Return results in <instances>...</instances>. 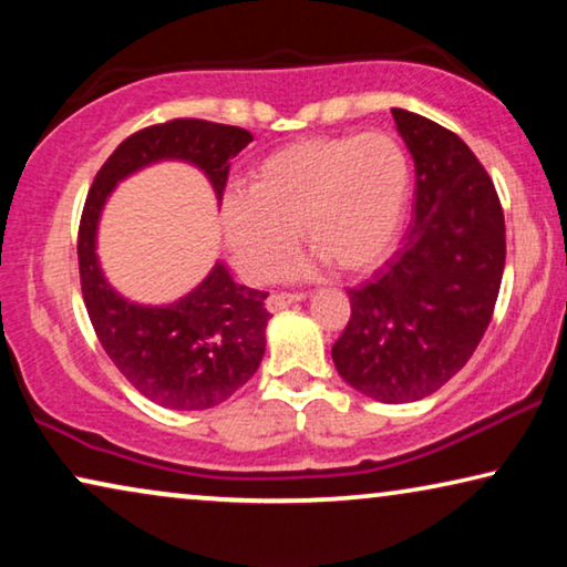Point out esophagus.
<instances>
[{"instance_id":"34e87169","label":"esophagus","mask_w":567,"mask_h":567,"mask_svg":"<svg viewBox=\"0 0 567 567\" xmlns=\"http://www.w3.org/2000/svg\"><path fill=\"white\" fill-rule=\"evenodd\" d=\"M307 293H289V291H276V293H270L268 297V309L270 312H281V309H286V307H291L293 301H301L305 299Z\"/></svg>"}]
</instances>
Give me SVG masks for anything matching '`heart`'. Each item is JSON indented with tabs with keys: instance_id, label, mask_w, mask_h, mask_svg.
I'll return each mask as SVG.
<instances>
[{
	"instance_id": "b5f03b06",
	"label": "heart",
	"mask_w": 567,
	"mask_h": 567,
	"mask_svg": "<svg viewBox=\"0 0 567 567\" xmlns=\"http://www.w3.org/2000/svg\"><path fill=\"white\" fill-rule=\"evenodd\" d=\"M413 165L390 134L307 138L268 154L245 193L221 200V235L247 278H268L297 239L343 274H367L390 258L405 227ZM299 260L291 274H305Z\"/></svg>"
}]
</instances>
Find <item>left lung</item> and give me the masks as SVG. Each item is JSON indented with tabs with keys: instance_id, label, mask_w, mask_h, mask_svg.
<instances>
[{
	"instance_id": "8db88e82",
	"label": "left lung",
	"mask_w": 567,
	"mask_h": 567,
	"mask_svg": "<svg viewBox=\"0 0 567 567\" xmlns=\"http://www.w3.org/2000/svg\"><path fill=\"white\" fill-rule=\"evenodd\" d=\"M392 118L415 162V219L374 281L348 289L332 361L353 390L398 405L429 398L475 353L501 291L506 221L460 136L402 107Z\"/></svg>"
}]
</instances>
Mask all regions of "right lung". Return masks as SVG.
I'll list each match as a JSON object with an SVG mask.
<instances>
[{
    "label": "right lung",
    "instance_id": "right-lung-1",
    "mask_svg": "<svg viewBox=\"0 0 567 567\" xmlns=\"http://www.w3.org/2000/svg\"><path fill=\"white\" fill-rule=\"evenodd\" d=\"M250 142V131L200 118L146 126L115 146L84 200L76 255L90 322L121 374L162 408H214L258 371L270 320L268 293L235 284L229 270L216 262L188 297L165 307L134 305L113 291L100 270V212L115 183L159 159H185L200 167L221 200L229 159Z\"/></svg>",
    "mask_w": 567,
    "mask_h": 567
}]
</instances>
